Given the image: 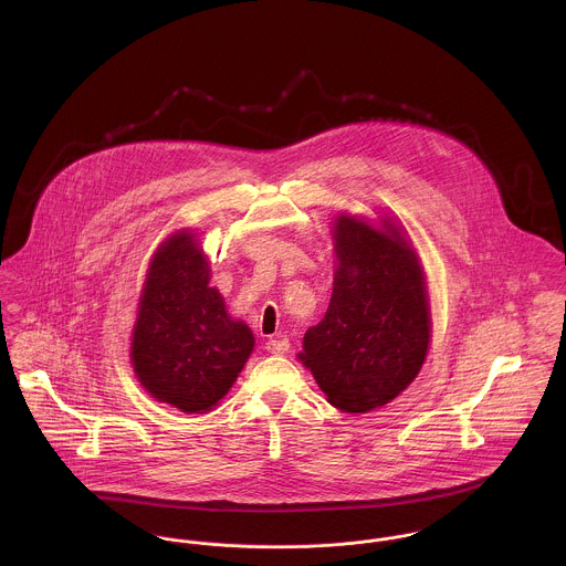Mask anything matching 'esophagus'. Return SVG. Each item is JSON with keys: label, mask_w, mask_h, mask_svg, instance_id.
Segmentation results:
<instances>
[{"label": "esophagus", "mask_w": 566, "mask_h": 566, "mask_svg": "<svg viewBox=\"0 0 566 566\" xmlns=\"http://www.w3.org/2000/svg\"><path fill=\"white\" fill-rule=\"evenodd\" d=\"M265 350L272 353V355H283V353L290 350V342H287V337H283V335H274V337H270V339L265 342Z\"/></svg>", "instance_id": "esophagus-1"}]
</instances>
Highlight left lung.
Returning a JSON list of instances; mask_svg holds the SVG:
<instances>
[{
  "label": "left lung",
  "instance_id": "obj_1",
  "mask_svg": "<svg viewBox=\"0 0 566 566\" xmlns=\"http://www.w3.org/2000/svg\"><path fill=\"white\" fill-rule=\"evenodd\" d=\"M335 279L323 321L307 328L301 361L328 403L361 413L390 403L416 379L431 337L424 274L401 231L339 216Z\"/></svg>",
  "mask_w": 566,
  "mask_h": 566
}]
</instances>
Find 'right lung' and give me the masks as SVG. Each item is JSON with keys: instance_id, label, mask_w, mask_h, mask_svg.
I'll return each instance as SVG.
<instances>
[{"instance_id": "right-lung-1", "label": "right lung", "mask_w": 566, "mask_h": 566, "mask_svg": "<svg viewBox=\"0 0 566 566\" xmlns=\"http://www.w3.org/2000/svg\"><path fill=\"white\" fill-rule=\"evenodd\" d=\"M209 272L193 233L167 238L150 261L133 328L137 379L150 397L187 413L213 409L254 346L250 326L233 321L209 285Z\"/></svg>"}]
</instances>
